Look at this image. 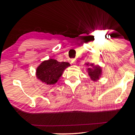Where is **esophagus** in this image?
<instances>
[{"label": "esophagus", "instance_id": "esophagus-1", "mask_svg": "<svg viewBox=\"0 0 135 135\" xmlns=\"http://www.w3.org/2000/svg\"><path fill=\"white\" fill-rule=\"evenodd\" d=\"M76 59L73 58V59H71V62L73 63V64H74L75 62H76Z\"/></svg>", "mask_w": 135, "mask_h": 135}]
</instances>
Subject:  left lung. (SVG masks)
I'll return each instance as SVG.
<instances>
[{"mask_svg":"<svg viewBox=\"0 0 135 135\" xmlns=\"http://www.w3.org/2000/svg\"><path fill=\"white\" fill-rule=\"evenodd\" d=\"M86 64L88 66H90L87 70L90 79L93 81H97L102 74L101 67L99 66L94 65L93 64H89V62L86 63Z\"/></svg>","mask_w":135,"mask_h":135,"instance_id":"1","label":"left lung"}]
</instances>
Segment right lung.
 I'll return each mask as SVG.
<instances>
[{"mask_svg": "<svg viewBox=\"0 0 135 135\" xmlns=\"http://www.w3.org/2000/svg\"><path fill=\"white\" fill-rule=\"evenodd\" d=\"M70 65L68 62H60L54 59L44 61L36 69V77L46 84H54L62 76L65 68Z\"/></svg>", "mask_w": 135, "mask_h": 135, "instance_id": "right-lung-1", "label": "right lung"}]
</instances>
